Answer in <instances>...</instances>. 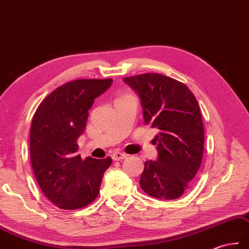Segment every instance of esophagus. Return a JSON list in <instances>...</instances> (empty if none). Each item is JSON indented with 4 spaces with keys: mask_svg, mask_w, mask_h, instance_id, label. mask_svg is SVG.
I'll list each match as a JSON object with an SVG mask.
<instances>
[{
    "mask_svg": "<svg viewBox=\"0 0 249 249\" xmlns=\"http://www.w3.org/2000/svg\"><path fill=\"white\" fill-rule=\"evenodd\" d=\"M126 157H128V154H125V153H123V152H115V153H113L112 159L114 160V161H120V160L125 159Z\"/></svg>",
    "mask_w": 249,
    "mask_h": 249,
    "instance_id": "1",
    "label": "esophagus"
}]
</instances>
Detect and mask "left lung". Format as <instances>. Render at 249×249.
Wrapping results in <instances>:
<instances>
[{
	"mask_svg": "<svg viewBox=\"0 0 249 249\" xmlns=\"http://www.w3.org/2000/svg\"><path fill=\"white\" fill-rule=\"evenodd\" d=\"M124 81L139 93L143 123L159 129L158 161L145 162L142 190L159 199H177L189 190L200 167L204 132L200 107L189 87L160 73Z\"/></svg>",
	"mask_w": 249,
	"mask_h": 249,
	"instance_id": "left-lung-1",
	"label": "left lung"
}]
</instances>
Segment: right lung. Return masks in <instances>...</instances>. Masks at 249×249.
<instances>
[{"instance_id": "add662e5", "label": "right lung", "mask_w": 249, "mask_h": 249, "mask_svg": "<svg viewBox=\"0 0 249 249\" xmlns=\"http://www.w3.org/2000/svg\"><path fill=\"white\" fill-rule=\"evenodd\" d=\"M112 79H82L57 87L33 116L30 153L38 185L64 210L84 208L96 199L112 159L83 160L76 143L86 128L88 109L112 84Z\"/></svg>"}]
</instances>
